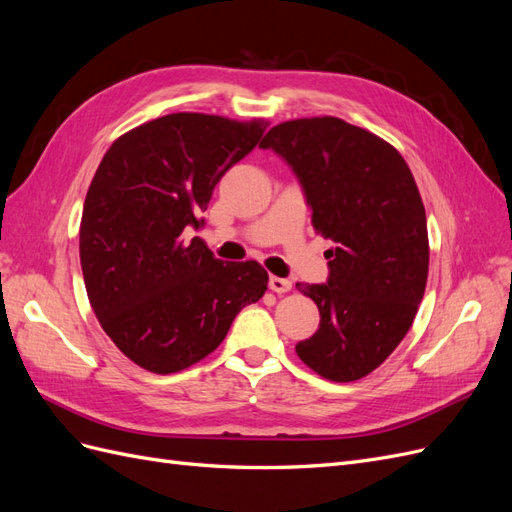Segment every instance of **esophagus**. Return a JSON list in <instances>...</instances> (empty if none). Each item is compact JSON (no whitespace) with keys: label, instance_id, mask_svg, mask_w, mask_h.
Returning a JSON list of instances; mask_svg holds the SVG:
<instances>
[{"label":"esophagus","instance_id":"34e87169","mask_svg":"<svg viewBox=\"0 0 512 512\" xmlns=\"http://www.w3.org/2000/svg\"><path fill=\"white\" fill-rule=\"evenodd\" d=\"M269 288L273 290V292H277V294H286V292H290V288H292V282L290 280H284V277H271L269 280Z\"/></svg>","mask_w":512,"mask_h":512}]
</instances>
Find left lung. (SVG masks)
<instances>
[{"label":"left lung","instance_id":"8db88e82","mask_svg":"<svg viewBox=\"0 0 512 512\" xmlns=\"http://www.w3.org/2000/svg\"><path fill=\"white\" fill-rule=\"evenodd\" d=\"M260 147L292 166L316 232L331 241L327 284H297L320 312L299 359L331 382L361 380L406 337L425 294L429 239L416 181L391 143L339 117L284 121Z\"/></svg>","mask_w":512,"mask_h":512}]
</instances>
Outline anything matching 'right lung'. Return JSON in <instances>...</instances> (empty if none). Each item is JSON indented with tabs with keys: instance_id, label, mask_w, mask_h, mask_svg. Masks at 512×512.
Masks as SVG:
<instances>
[{
	"instance_id": "obj_1",
	"label": "right lung",
	"mask_w": 512,
	"mask_h": 512,
	"mask_svg": "<svg viewBox=\"0 0 512 512\" xmlns=\"http://www.w3.org/2000/svg\"><path fill=\"white\" fill-rule=\"evenodd\" d=\"M267 126L170 113L104 153L85 196L81 269L100 327L138 367L166 376L203 361L265 294L269 275L256 260H218L181 232L203 226L213 188Z\"/></svg>"
}]
</instances>
